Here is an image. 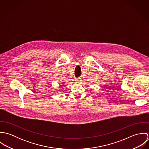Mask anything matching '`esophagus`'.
<instances>
[{
  "label": "esophagus",
  "mask_w": 149,
  "mask_h": 149,
  "mask_svg": "<svg viewBox=\"0 0 149 149\" xmlns=\"http://www.w3.org/2000/svg\"><path fill=\"white\" fill-rule=\"evenodd\" d=\"M77 81H80V79H77Z\"/></svg>",
  "instance_id": "1"
}]
</instances>
